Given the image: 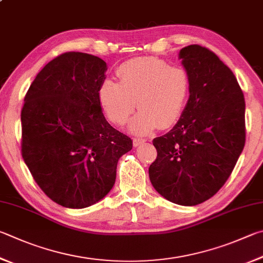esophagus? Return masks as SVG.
<instances>
[{
  "label": "esophagus",
  "mask_w": 263,
  "mask_h": 263,
  "mask_svg": "<svg viewBox=\"0 0 263 263\" xmlns=\"http://www.w3.org/2000/svg\"><path fill=\"white\" fill-rule=\"evenodd\" d=\"M145 141H146L145 138H135V139H133V145H135L136 147L140 146L141 144H144Z\"/></svg>",
  "instance_id": "obj_1"
}]
</instances>
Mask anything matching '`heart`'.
Instances as JSON below:
<instances>
[{
  "instance_id": "obj_1",
  "label": "heart",
  "mask_w": 263,
  "mask_h": 263,
  "mask_svg": "<svg viewBox=\"0 0 263 263\" xmlns=\"http://www.w3.org/2000/svg\"><path fill=\"white\" fill-rule=\"evenodd\" d=\"M119 84L106 80L99 101L109 121L124 125L136 109L132 130L144 133L154 127L168 128L177 123L190 92L187 71L157 57H137L116 71Z\"/></svg>"
}]
</instances>
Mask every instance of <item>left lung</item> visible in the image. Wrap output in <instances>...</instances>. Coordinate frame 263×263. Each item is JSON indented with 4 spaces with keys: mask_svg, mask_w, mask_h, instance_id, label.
Masks as SVG:
<instances>
[{
    "mask_svg": "<svg viewBox=\"0 0 263 263\" xmlns=\"http://www.w3.org/2000/svg\"><path fill=\"white\" fill-rule=\"evenodd\" d=\"M190 98L177 124L153 140L154 189L169 201L195 206L218 192L245 146V99L232 71L206 47H184Z\"/></svg>",
    "mask_w": 263,
    "mask_h": 263,
    "instance_id": "obj_1",
    "label": "left lung"
}]
</instances>
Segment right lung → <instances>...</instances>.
Here are the masks:
<instances>
[{
  "instance_id": "1",
  "label": "right lung",
  "mask_w": 263,
  "mask_h": 263,
  "mask_svg": "<svg viewBox=\"0 0 263 263\" xmlns=\"http://www.w3.org/2000/svg\"><path fill=\"white\" fill-rule=\"evenodd\" d=\"M107 64L79 51L45 65L24 99L22 155L52 201L85 208L112 189L117 162L132 140L107 122L99 101Z\"/></svg>"
}]
</instances>
